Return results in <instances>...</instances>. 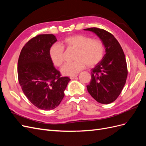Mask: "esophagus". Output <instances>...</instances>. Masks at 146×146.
Listing matches in <instances>:
<instances>
[{
  "label": "esophagus",
  "mask_w": 146,
  "mask_h": 146,
  "mask_svg": "<svg viewBox=\"0 0 146 146\" xmlns=\"http://www.w3.org/2000/svg\"><path fill=\"white\" fill-rule=\"evenodd\" d=\"M78 76V75L76 74V75H74V76H71L70 77V78L71 79V80H72V79H74L76 77H77Z\"/></svg>",
  "instance_id": "1"
}]
</instances>
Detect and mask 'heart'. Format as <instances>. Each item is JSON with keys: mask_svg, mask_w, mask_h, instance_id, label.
<instances>
[{"mask_svg": "<svg viewBox=\"0 0 146 146\" xmlns=\"http://www.w3.org/2000/svg\"><path fill=\"white\" fill-rule=\"evenodd\" d=\"M76 49L74 54L75 61L65 63L61 68L64 76H74L85 67H92L102 60L105 47L102 41L92 39L83 35H75L66 37L61 45L58 43L52 44L48 50L50 58L55 66H60L63 61L64 47Z\"/></svg>", "mask_w": 146, "mask_h": 146, "instance_id": "obj_1", "label": "heart"}]
</instances>
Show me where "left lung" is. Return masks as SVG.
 Returning a JSON list of instances; mask_svg holds the SVG:
<instances>
[{
    "label": "left lung",
    "mask_w": 146,
    "mask_h": 146,
    "mask_svg": "<svg viewBox=\"0 0 146 146\" xmlns=\"http://www.w3.org/2000/svg\"><path fill=\"white\" fill-rule=\"evenodd\" d=\"M93 32L102 41L105 54L91 69V80L88 91L98 102L108 104L115 100L124 86L127 66L122 48L113 35L98 28L84 29Z\"/></svg>",
    "instance_id": "left-lung-1"
}]
</instances>
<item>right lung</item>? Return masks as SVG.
Returning a JSON list of instances; mask_svg holds the SVG:
<instances>
[{"label":"right lung","instance_id":"1","mask_svg":"<svg viewBox=\"0 0 146 146\" xmlns=\"http://www.w3.org/2000/svg\"><path fill=\"white\" fill-rule=\"evenodd\" d=\"M57 39L54 35H39L22 48L17 63V76L24 94L39 109L58 107L64 96L70 78L60 77L48 55Z\"/></svg>","mask_w":146,"mask_h":146}]
</instances>
